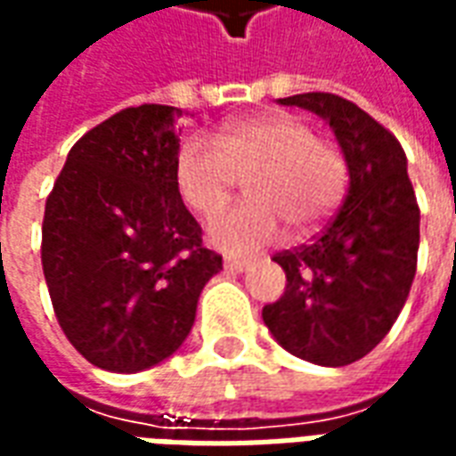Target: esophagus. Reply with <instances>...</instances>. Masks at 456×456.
Returning <instances> with one entry per match:
<instances>
[{"instance_id":"34e87169","label":"esophagus","mask_w":456,"mask_h":456,"mask_svg":"<svg viewBox=\"0 0 456 456\" xmlns=\"http://www.w3.org/2000/svg\"><path fill=\"white\" fill-rule=\"evenodd\" d=\"M248 266H251V264L244 261V258H232V256L224 258V268H227V271H234V273H244Z\"/></svg>"}]
</instances>
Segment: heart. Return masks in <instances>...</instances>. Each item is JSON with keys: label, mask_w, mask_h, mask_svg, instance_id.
<instances>
[{"label": "heart", "mask_w": 456, "mask_h": 456, "mask_svg": "<svg viewBox=\"0 0 456 456\" xmlns=\"http://www.w3.org/2000/svg\"><path fill=\"white\" fill-rule=\"evenodd\" d=\"M248 175L247 202L208 227L209 241L229 254L273 244L283 224L293 237L313 234L342 205L349 178L342 151L293 114L232 121L215 141L190 136L175 156L180 198L200 217L224 208L237 180Z\"/></svg>", "instance_id": "obj_1"}]
</instances>
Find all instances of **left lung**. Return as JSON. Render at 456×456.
Masks as SVG:
<instances>
[{
    "instance_id": "obj_1",
    "label": "left lung",
    "mask_w": 456,
    "mask_h": 456,
    "mask_svg": "<svg viewBox=\"0 0 456 456\" xmlns=\"http://www.w3.org/2000/svg\"><path fill=\"white\" fill-rule=\"evenodd\" d=\"M278 104L330 124L346 160L349 190L320 237L273 256L288 283L264 307V322L297 359L346 366L388 335L411 293L420 209L408 159L391 131L337 94H293Z\"/></svg>"
}]
</instances>
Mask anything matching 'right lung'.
<instances>
[{
    "label": "right lung",
    "instance_id": "1",
    "mask_svg": "<svg viewBox=\"0 0 456 456\" xmlns=\"http://www.w3.org/2000/svg\"><path fill=\"white\" fill-rule=\"evenodd\" d=\"M175 107L141 104L75 143L45 200L41 264L55 317L77 352L114 373L178 352L222 256L175 185Z\"/></svg>",
    "mask_w": 456,
    "mask_h": 456
}]
</instances>
